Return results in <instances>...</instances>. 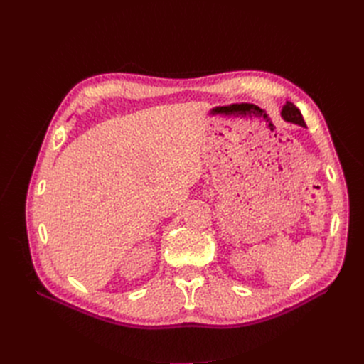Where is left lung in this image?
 <instances>
[{
    "instance_id": "obj_1",
    "label": "left lung",
    "mask_w": 364,
    "mask_h": 364,
    "mask_svg": "<svg viewBox=\"0 0 364 364\" xmlns=\"http://www.w3.org/2000/svg\"><path fill=\"white\" fill-rule=\"evenodd\" d=\"M282 118L285 121H289V123H294L297 126H302V127H306L305 126V121L302 118V114L299 109H297L291 102H287L285 103V106L282 107V112H281Z\"/></svg>"
}]
</instances>
